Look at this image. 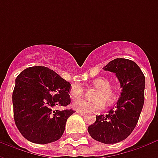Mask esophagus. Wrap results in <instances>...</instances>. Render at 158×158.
<instances>
[{
  "label": "esophagus",
  "mask_w": 158,
  "mask_h": 158,
  "mask_svg": "<svg viewBox=\"0 0 158 158\" xmlns=\"http://www.w3.org/2000/svg\"><path fill=\"white\" fill-rule=\"evenodd\" d=\"M77 113H78V114H79V115H81V116H85V115H86V113H81V112H79V111H77Z\"/></svg>",
  "instance_id": "34e87169"
}]
</instances>
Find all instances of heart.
<instances>
[{"instance_id":"obj_1","label":"heart","mask_w":158,"mask_h":158,"mask_svg":"<svg viewBox=\"0 0 158 158\" xmlns=\"http://www.w3.org/2000/svg\"><path fill=\"white\" fill-rule=\"evenodd\" d=\"M93 85L98 89L95 99L96 101L89 102L85 99H79L73 103V107L81 113H92L96 111L102 109L104 107V102L106 104L112 103L116 98V92L111 87V81L105 77H98L93 80ZM84 94V87L80 84H73L70 89L69 95L72 99H77L81 97Z\"/></svg>"}]
</instances>
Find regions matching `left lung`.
I'll return each mask as SVG.
<instances>
[{
	"instance_id": "obj_1",
	"label": "left lung",
	"mask_w": 158,
	"mask_h": 158,
	"mask_svg": "<svg viewBox=\"0 0 158 158\" xmlns=\"http://www.w3.org/2000/svg\"><path fill=\"white\" fill-rule=\"evenodd\" d=\"M103 69L116 74L122 88L121 96L115 108L105 116H96L88 132L97 141L115 144L125 139L135 128L144 105L146 80L139 66L129 59H114Z\"/></svg>"
}]
</instances>
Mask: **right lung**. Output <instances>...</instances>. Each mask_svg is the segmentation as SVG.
I'll return each mask as SVG.
<instances>
[{
	"label": "right lung",
	"mask_w": 158,
	"mask_h": 158,
	"mask_svg": "<svg viewBox=\"0 0 158 158\" xmlns=\"http://www.w3.org/2000/svg\"><path fill=\"white\" fill-rule=\"evenodd\" d=\"M70 83L46 67H30L19 73L12 93L13 115L25 139L48 144L62 137L67 119L74 111L54 107L70 104Z\"/></svg>",
	"instance_id": "obj_1"
}]
</instances>
